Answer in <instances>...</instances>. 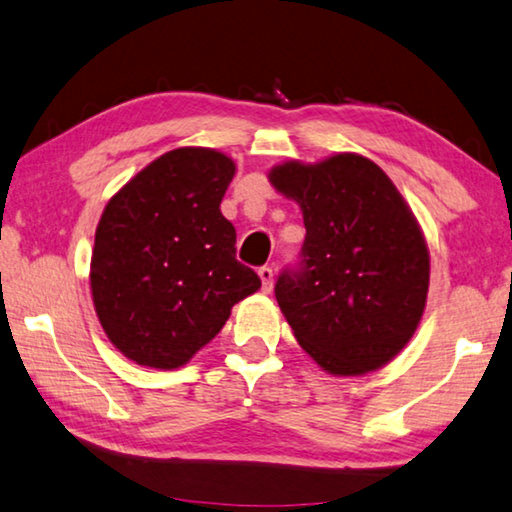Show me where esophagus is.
Masks as SVG:
<instances>
[{"label": "esophagus", "instance_id": "1", "mask_svg": "<svg viewBox=\"0 0 512 512\" xmlns=\"http://www.w3.org/2000/svg\"><path fill=\"white\" fill-rule=\"evenodd\" d=\"M258 276H261L263 292H272V285H274V272H272V267H261V270H258Z\"/></svg>", "mask_w": 512, "mask_h": 512}]
</instances>
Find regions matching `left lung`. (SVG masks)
I'll use <instances>...</instances> for the list:
<instances>
[{"label": "left lung", "instance_id": "left-lung-1", "mask_svg": "<svg viewBox=\"0 0 512 512\" xmlns=\"http://www.w3.org/2000/svg\"><path fill=\"white\" fill-rule=\"evenodd\" d=\"M267 179L306 224L301 272L276 283L299 346L339 378L387 366L414 337L429 292V249L411 206L357 152L281 161Z\"/></svg>", "mask_w": 512, "mask_h": 512}]
</instances>
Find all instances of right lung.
I'll use <instances>...</instances> for the list:
<instances>
[{
    "instance_id": "1",
    "label": "right lung",
    "mask_w": 512,
    "mask_h": 512,
    "mask_svg": "<svg viewBox=\"0 0 512 512\" xmlns=\"http://www.w3.org/2000/svg\"><path fill=\"white\" fill-rule=\"evenodd\" d=\"M236 161L182 146L141 168L98 220L89 290L116 351L173 371L220 333L261 279L236 261V229L220 202Z\"/></svg>"
}]
</instances>
